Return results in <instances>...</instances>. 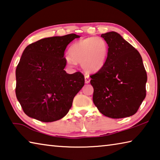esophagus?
Instances as JSON below:
<instances>
[{"mask_svg": "<svg viewBox=\"0 0 160 160\" xmlns=\"http://www.w3.org/2000/svg\"><path fill=\"white\" fill-rule=\"evenodd\" d=\"M90 81V78L89 75H85V83H89Z\"/></svg>", "mask_w": 160, "mask_h": 160, "instance_id": "esophagus-1", "label": "esophagus"}]
</instances>
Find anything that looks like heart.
<instances>
[{
	"mask_svg": "<svg viewBox=\"0 0 160 160\" xmlns=\"http://www.w3.org/2000/svg\"><path fill=\"white\" fill-rule=\"evenodd\" d=\"M110 48L108 42L100 37H89L80 40L71 45L70 55L65 61L70 67H75L80 62L85 72H97L102 70L108 61Z\"/></svg>",
	"mask_w": 160,
	"mask_h": 160,
	"instance_id": "heart-1",
	"label": "heart"
}]
</instances>
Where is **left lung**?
Here are the masks:
<instances>
[{
  "instance_id": "left-lung-1",
  "label": "left lung",
  "mask_w": 160,
  "mask_h": 160,
  "mask_svg": "<svg viewBox=\"0 0 160 160\" xmlns=\"http://www.w3.org/2000/svg\"><path fill=\"white\" fill-rule=\"evenodd\" d=\"M101 37L108 42L110 52L102 69L90 76L93 102L108 118L135 115L146 96L148 77L141 55L118 32Z\"/></svg>"
}]
</instances>
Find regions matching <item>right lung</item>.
<instances>
[{
  "mask_svg": "<svg viewBox=\"0 0 160 160\" xmlns=\"http://www.w3.org/2000/svg\"><path fill=\"white\" fill-rule=\"evenodd\" d=\"M79 35L46 38L25 48L16 70V94L24 112L50 122L67 115L73 98L85 85L80 72L68 74L64 53Z\"/></svg>",
  "mask_w": 160,
  "mask_h": 160,
  "instance_id": "obj_1",
  "label": "right lung"
}]
</instances>
